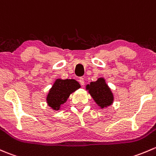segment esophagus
Here are the masks:
<instances>
[{
  "mask_svg": "<svg viewBox=\"0 0 156 156\" xmlns=\"http://www.w3.org/2000/svg\"><path fill=\"white\" fill-rule=\"evenodd\" d=\"M79 82L80 83H81L82 86H83V85L85 84V82H84V79H83V78H79Z\"/></svg>",
  "mask_w": 156,
  "mask_h": 156,
  "instance_id": "esophagus-1",
  "label": "esophagus"
}]
</instances>
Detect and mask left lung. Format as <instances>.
<instances>
[{"label": "left lung", "mask_w": 156, "mask_h": 156, "mask_svg": "<svg viewBox=\"0 0 156 156\" xmlns=\"http://www.w3.org/2000/svg\"><path fill=\"white\" fill-rule=\"evenodd\" d=\"M86 90L101 109L108 108L114 102V94L104 78H99L97 81H92L87 85Z\"/></svg>", "instance_id": "8db88e82"}]
</instances>
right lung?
I'll return each mask as SVG.
<instances>
[{"mask_svg": "<svg viewBox=\"0 0 156 156\" xmlns=\"http://www.w3.org/2000/svg\"><path fill=\"white\" fill-rule=\"evenodd\" d=\"M80 87V83L75 79L57 78L46 96L47 104L54 111H59L70 95Z\"/></svg>", "mask_w": 156, "mask_h": 156, "instance_id": "1", "label": "right lung"}]
</instances>
